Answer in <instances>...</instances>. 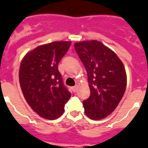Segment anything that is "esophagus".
I'll list each match as a JSON object with an SVG mask.
<instances>
[{
    "label": "esophagus",
    "instance_id": "esophagus-1",
    "mask_svg": "<svg viewBox=\"0 0 148 148\" xmlns=\"http://www.w3.org/2000/svg\"><path fill=\"white\" fill-rule=\"evenodd\" d=\"M72 90L74 91V92H76L77 90V86H74L72 88Z\"/></svg>",
    "mask_w": 148,
    "mask_h": 148
}]
</instances>
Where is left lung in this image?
Returning a JSON list of instances; mask_svg holds the SVG:
<instances>
[{"label": "left lung", "instance_id": "1", "mask_svg": "<svg viewBox=\"0 0 148 148\" xmlns=\"http://www.w3.org/2000/svg\"><path fill=\"white\" fill-rule=\"evenodd\" d=\"M74 47L84 65L90 90L89 98L83 101L84 112L90 119H103L116 109L126 90L124 64L98 40L77 42Z\"/></svg>", "mask_w": 148, "mask_h": 148}]
</instances>
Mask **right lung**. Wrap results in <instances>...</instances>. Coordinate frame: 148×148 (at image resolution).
Segmentation results:
<instances>
[{
	"label": "right lung",
	"instance_id": "right-lung-1",
	"mask_svg": "<svg viewBox=\"0 0 148 148\" xmlns=\"http://www.w3.org/2000/svg\"><path fill=\"white\" fill-rule=\"evenodd\" d=\"M71 41H53L29 51L22 59L19 82L31 109L48 120L60 117L71 93L64 85L58 63L69 49Z\"/></svg>",
	"mask_w": 148,
	"mask_h": 148
}]
</instances>
